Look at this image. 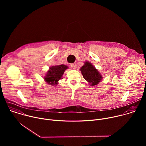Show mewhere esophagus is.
<instances>
[{
	"label": "esophagus",
	"instance_id": "34e87169",
	"mask_svg": "<svg viewBox=\"0 0 146 146\" xmlns=\"http://www.w3.org/2000/svg\"><path fill=\"white\" fill-rule=\"evenodd\" d=\"M70 67L72 69H75V68H76V64H70Z\"/></svg>",
	"mask_w": 146,
	"mask_h": 146
}]
</instances>
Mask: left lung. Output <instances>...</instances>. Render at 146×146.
Instances as JSON below:
<instances>
[{"mask_svg":"<svg viewBox=\"0 0 146 146\" xmlns=\"http://www.w3.org/2000/svg\"><path fill=\"white\" fill-rule=\"evenodd\" d=\"M80 70L83 77L90 83L91 86H93L98 84L102 78L98 70L88 62H86L84 65L81 68Z\"/></svg>","mask_w":146,"mask_h":146,"instance_id":"8db88e82","label":"left lung"}]
</instances>
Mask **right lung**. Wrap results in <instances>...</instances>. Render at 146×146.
Listing matches in <instances>:
<instances>
[{
    "instance_id": "add662e5",
    "label": "right lung",
    "mask_w": 146,
    "mask_h": 146,
    "mask_svg": "<svg viewBox=\"0 0 146 146\" xmlns=\"http://www.w3.org/2000/svg\"><path fill=\"white\" fill-rule=\"evenodd\" d=\"M68 68L65 65H56L50 67L49 71H48L46 76L44 77V80L51 86L56 85L58 81L60 79H62V76L66 69Z\"/></svg>"
}]
</instances>
